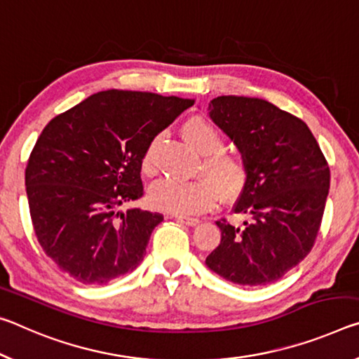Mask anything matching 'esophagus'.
<instances>
[{"label":"esophagus","mask_w":359,"mask_h":359,"mask_svg":"<svg viewBox=\"0 0 359 359\" xmlns=\"http://www.w3.org/2000/svg\"><path fill=\"white\" fill-rule=\"evenodd\" d=\"M175 219L178 222H183V224H186V226H191V227L197 226L198 222H201L197 218H189V216H175Z\"/></svg>","instance_id":"1"}]
</instances>
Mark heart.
I'll return each mask as SVG.
<instances>
[{
	"label": "heart",
	"instance_id": "heart-1",
	"mask_svg": "<svg viewBox=\"0 0 359 359\" xmlns=\"http://www.w3.org/2000/svg\"><path fill=\"white\" fill-rule=\"evenodd\" d=\"M181 132L187 143L203 154L198 168L203 176L192 181L161 180L149 191L152 207L175 215H192L210 210L219 196L226 201L240 196L248 183V163L238 152L222 148L224 137L219 128L196 116L184 122ZM156 143L154 140L148 146L141 161L146 173L154 172Z\"/></svg>",
	"mask_w": 359,
	"mask_h": 359
}]
</instances>
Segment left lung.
I'll use <instances>...</instances> for the list:
<instances>
[{
	"label": "left lung",
	"instance_id": "obj_1",
	"mask_svg": "<svg viewBox=\"0 0 359 359\" xmlns=\"http://www.w3.org/2000/svg\"><path fill=\"white\" fill-rule=\"evenodd\" d=\"M208 111L248 163L233 211L250 219L216 221L221 243L205 262L232 283H272L313 248L331 181L326 157L302 119L266 100L222 95Z\"/></svg>",
	"mask_w": 359,
	"mask_h": 359
}]
</instances>
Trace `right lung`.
Here are the masks:
<instances>
[{
	"instance_id": "add662e5",
	"label": "right lung",
	"mask_w": 359,
	"mask_h": 359,
	"mask_svg": "<svg viewBox=\"0 0 359 359\" xmlns=\"http://www.w3.org/2000/svg\"><path fill=\"white\" fill-rule=\"evenodd\" d=\"M192 100L104 90L55 116L25 168L34 233L62 272L107 285L140 266L161 213L119 211L143 197L141 161Z\"/></svg>"
}]
</instances>
